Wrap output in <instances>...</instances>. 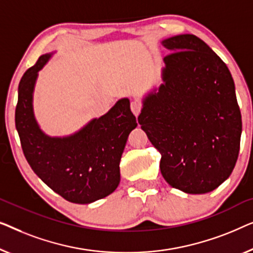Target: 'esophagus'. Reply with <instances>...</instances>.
Here are the masks:
<instances>
[{
    "label": "esophagus",
    "instance_id": "34e87169",
    "mask_svg": "<svg viewBox=\"0 0 253 253\" xmlns=\"http://www.w3.org/2000/svg\"><path fill=\"white\" fill-rule=\"evenodd\" d=\"M130 109H131V112L135 115V117H137L138 115H140L141 109H142L141 102L137 101V99H134V101L130 103Z\"/></svg>",
    "mask_w": 253,
    "mask_h": 253
}]
</instances>
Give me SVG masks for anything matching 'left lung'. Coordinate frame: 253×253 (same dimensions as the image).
Here are the masks:
<instances>
[{
  "label": "left lung",
  "instance_id": "1",
  "mask_svg": "<svg viewBox=\"0 0 253 253\" xmlns=\"http://www.w3.org/2000/svg\"><path fill=\"white\" fill-rule=\"evenodd\" d=\"M163 84L142 98L138 123L162 154L170 187L206 194L225 182L236 164L242 117L235 84L221 58L193 34L165 39Z\"/></svg>",
  "mask_w": 253,
  "mask_h": 253
}]
</instances>
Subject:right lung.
<instances>
[{
	"label": "right lung",
	"mask_w": 253,
	"mask_h": 253,
	"mask_svg": "<svg viewBox=\"0 0 253 253\" xmlns=\"http://www.w3.org/2000/svg\"><path fill=\"white\" fill-rule=\"evenodd\" d=\"M54 54L42 55L21 78L16 128L34 173L66 201L90 204L109 196L119 186L120 159L128 135L137 126L136 118L130 111L129 99L125 97L73 134H45L35 118L33 95L39 71Z\"/></svg>",
	"instance_id": "add662e5"
}]
</instances>
